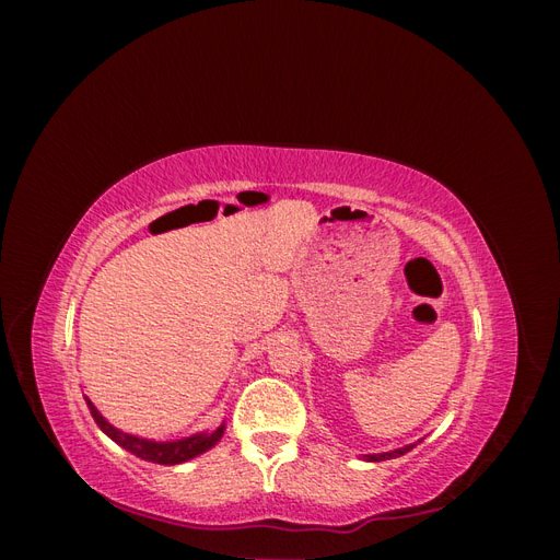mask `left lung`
Instances as JSON below:
<instances>
[{
  "instance_id": "1",
  "label": "left lung",
  "mask_w": 560,
  "mask_h": 560,
  "mask_svg": "<svg viewBox=\"0 0 560 560\" xmlns=\"http://www.w3.org/2000/svg\"><path fill=\"white\" fill-rule=\"evenodd\" d=\"M416 444H411V446H404V448H397V451H389V453H376V455H366V460H371V463H378V460H389V457H399V455H404L406 451H411Z\"/></svg>"
}]
</instances>
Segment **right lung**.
Listing matches in <instances>:
<instances>
[{"label": "right lung", "instance_id": "1", "mask_svg": "<svg viewBox=\"0 0 560 560\" xmlns=\"http://www.w3.org/2000/svg\"><path fill=\"white\" fill-rule=\"evenodd\" d=\"M89 409H91L93 420L97 422V428L103 430L109 439H114L118 446H124L132 455L142 457V460L159 463V465H179V463L191 460V457H196L200 453H206L208 448H212L219 442V439H222V434H224V425H219L214 432L194 434V436L179 439V442H149V439L132 436V434L118 432L116 428H112L109 422L103 416H100V411L95 409L91 401H89Z\"/></svg>", "mask_w": 560, "mask_h": 560}]
</instances>
